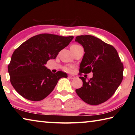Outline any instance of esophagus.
I'll list each match as a JSON object with an SVG mask.
<instances>
[{"label": "esophagus", "instance_id": "1", "mask_svg": "<svg viewBox=\"0 0 135 135\" xmlns=\"http://www.w3.org/2000/svg\"><path fill=\"white\" fill-rule=\"evenodd\" d=\"M68 77H69V78L71 79H75V76H73V75H69V76H68Z\"/></svg>", "mask_w": 135, "mask_h": 135}]
</instances>
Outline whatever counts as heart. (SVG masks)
<instances>
[{"label": "heart", "instance_id": "b5f03b06", "mask_svg": "<svg viewBox=\"0 0 135 135\" xmlns=\"http://www.w3.org/2000/svg\"><path fill=\"white\" fill-rule=\"evenodd\" d=\"M79 46V45H74L71 46ZM66 70H67V71H69V70H70V69H69V68H66Z\"/></svg>", "mask_w": 135, "mask_h": 135}]
</instances>
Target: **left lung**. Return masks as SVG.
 I'll return each mask as SVG.
<instances>
[{
	"mask_svg": "<svg viewBox=\"0 0 135 135\" xmlns=\"http://www.w3.org/2000/svg\"><path fill=\"white\" fill-rule=\"evenodd\" d=\"M75 41L83 47L84 54L80 64V73H93L92 78L83 81V86L76 90L86 103L97 105L109 99L123 80V65L117 51L110 45L90 35L79 36Z\"/></svg>",
	"mask_w": 135,
	"mask_h": 135,
	"instance_id": "8db88e82",
	"label": "left lung"
}]
</instances>
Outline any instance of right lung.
<instances>
[{"instance_id":"1","label":"right lung","mask_w":135,"mask_h":135,"mask_svg":"<svg viewBox=\"0 0 135 135\" xmlns=\"http://www.w3.org/2000/svg\"><path fill=\"white\" fill-rule=\"evenodd\" d=\"M74 37L51 34L33 36L15 50L8 65L10 81L15 90L30 100L38 101L47 97L59 79L67 73L54 74L45 67L49 59L69 45Z\"/></svg>"}]
</instances>
